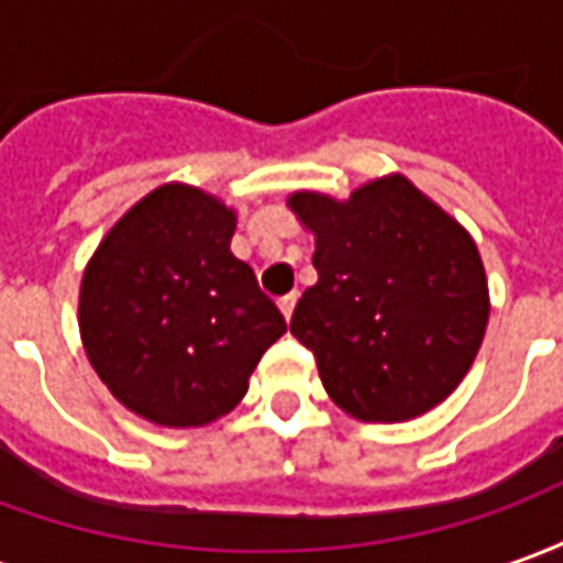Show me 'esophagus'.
Listing matches in <instances>:
<instances>
[{"instance_id": "esophagus-1", "label": "esophagus", "mask_w": 563, "mask_h": 563, "mask_svg": "<svg viewBox=\"0 0 563 563\" xmlns=\"http://www.w3.org/2000/svg\"><path fill=\"white\" fill-rule=\"evenodd\" d=\"M277 307H280V313L286 319H292V310H295V292L292 295H283L280 301H277Z\"/></svg>"}]
</instances>
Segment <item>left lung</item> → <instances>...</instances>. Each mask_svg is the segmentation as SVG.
Returning a JSON list of instances; mask_svg holds the SVG:
<instances>
[{"mask_svg": "<svg viewBox=\"0 0 563 563\" xmlns=\"http://www.w3.org/2000/svg\"><path fill=\"white\" fill-rule=\"evenodd\" d=\"M286 205L313 232L319 274L289 329L331 401L362 422H407L446 401L492 310L471 232L404 174L343 201L301 189Z\"/></svg>", "mask_w": 563, "mask_h": 563, "instance_id": "8db88e82", "label": "left lung"}]
</instances>
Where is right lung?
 Instances as JSON below:
<instances>
[{
    "mask_svg": "<svg viewBox=\"0 0 563 563\" xmlns=\"http://www.w3.org/2000/svg\"><path fill=\"white\" fill-rule=\"evenodd\" d=\"M232 208L162 184L111 225L84 268L80 341L126 410L162 428L232 413L286 319L234 258Z\"/></svg>",
    "mask_w": 563,
    "mask_h": 563,
    "instance_id": "right-lung-1",
    "label": "right lung"
}]
</instances>
